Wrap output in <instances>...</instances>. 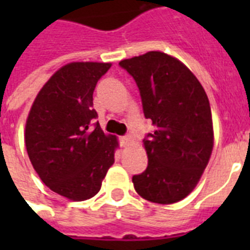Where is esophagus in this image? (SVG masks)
I'll return each instance as SVG.
<instances>
[{
	"label": "esophagus",
	"instance_id": "1",
	"mask_svg": "<svg viewBox=\"0 0 250 250\" xmlns=\"http://www.w3.org/2000/svg\"><path fill=\"white\" fill-rule=\"evenodd\" d=\"M119 141H121L122 148H127V146H129L131 143H132V140H131V137L129 136H122Z\"/></svg>",
	"mask_w": 250,
	"mask_h": 250
}]
</instances>
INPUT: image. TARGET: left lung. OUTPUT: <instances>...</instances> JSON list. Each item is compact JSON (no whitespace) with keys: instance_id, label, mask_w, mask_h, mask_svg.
Here are the masks:
<instances>
[{"instance_id":"left-lung-1","label":"left lung","mask_w":250,"mask_h":250,"mask_svg":"<svg viewBox=\"0 0 250 250\" xmlns=\"http://www.w3.org/2000/svg\"><path fill=\"white\" fill-rule=\"evenodd\" d=\"M119 64L133 76L154 127L144 140L148 167L132 178L135 190L150 202L175 204L196 188L213 152L209 98L193 72L166 53L153 50Z\"/></svg>"}]
</instances>
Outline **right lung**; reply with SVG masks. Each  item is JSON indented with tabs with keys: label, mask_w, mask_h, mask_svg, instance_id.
<instances>
[{
	"label": "right lung",
	"mask_w": 250,
	"mask_h": 250,
	"mask_svg": "<svg viewBox=\"0 0 250 250\" xmlns=\"http://www.w3.org/2000/svg\"><path fill=\"white\" fill-rule=\"evenodd\" d=\"M111 63L71 62L57 70L37 93L25 122L29 161L45 186L71 200L84 201L100 192L119 148L97 117L93 90Z\"/></svg>",
	"instance_id": "add662e5"
}]
</instances>
